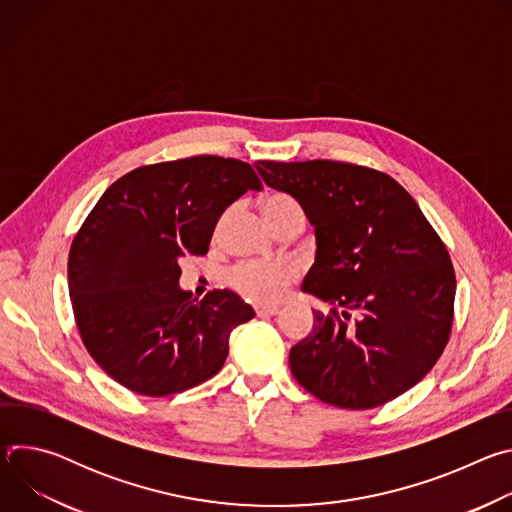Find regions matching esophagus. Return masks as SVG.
<instances>
[{
  "label": "esophagus",
  "instance_id": "obj_1",
  "mask_svg": "<svg viewBox=\"0 0 512 512\" xmlns=\"http://www.w3.org/2000/svg\"><path fill=\"white\" fill-rule=\"evenodd\" d=\"M255 312H257V316H275V314H279V308L277 306H255Z\"/></svg>",
  "mask_w": 512,
  "mask_h": 512
}]
</instances>
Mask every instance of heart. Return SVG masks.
Listing matches in <instances>:
<instances>
[{
  "label": "heart",
  "mask_w": 512,
  "mask_h": 512,
  "mask_svg": "<svg viewBox=\"0 0 512 512\" xmlns=\"http://www.w3.org/2000/svg\"><path fill=\"white\" fill-rule=\"evenodd\" d=\"M294 204L296 202L287 196L271 194L263 200V212L267 216V214H273L275 210L294 206ZM294 277H296V269L289 263H281V261L239 263L227 275L229 283L239 291V294L247 296L249 300L265 302V304L277 302Z\"/></svg>",
  "instance_id": "obj_1"
}]
</instances>
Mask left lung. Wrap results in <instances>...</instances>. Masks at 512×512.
<instances>
[{
	"label": "left lung",
	"mask_w": 512,
	"mask_h": 512,
	"mask_svg": "<svg viewBox=\"0 0 512 512\" xmlns=\"http://www.w3.org/2000/svg\"><path fill=\"white\" fill-rule=\"evenodd\" d=\"M255 168L304 208L316 261L302 291L332 306L314 312V330L289 350L298 383L342 409H373L415 387L448 344L456 296L448 249L417 202L364 166L259 160Z\"/></svg>",
	"instance_id": "obj_1"
}]
</instances>
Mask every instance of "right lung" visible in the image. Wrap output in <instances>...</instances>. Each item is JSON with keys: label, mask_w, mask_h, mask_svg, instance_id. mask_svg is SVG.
Returning a JSON list of instances; mask_svg holds the SVG:
<instances>
[{"label": "right lung", "mask_w": 512, "mask_h": 512, "mask_svg": "<svg viewBox=\"0 0 512 512\" xmlns=\"http://www.w3.org/2000/svg\"><path fill=\"white\" fill-rule=\"evenodd\" d=\"M255 170L194 156L141 166L99 198L68 255V291L81 338L125 389L166 397L221 371L231 332L255 312L231 289L196 302L178 283L180 259L204 255L221 214Z\"/></svg>", "instance_id": "obj_1"}]
</instances>
